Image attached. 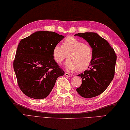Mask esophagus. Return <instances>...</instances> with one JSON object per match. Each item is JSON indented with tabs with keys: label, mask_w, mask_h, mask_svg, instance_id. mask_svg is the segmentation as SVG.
Wrapping results in <instances>:
<instances>
[{
	"label": "esophagus",
	"mask_w": 130,
	"mask_h": 130,
	"mask_svg": "<svg viewBox=\"0 0 130 130\" xmlns=\"http://www.w3.org/2000/svg\"><path fill=\"white\" fill-rule=\"evenodd\" d=\"M65 76H68V77H71V76H73L72 74H69V73H67V72H66V73H65Z\"/></svg>",
	"instance_id": "34e87169"
}]
</instances>
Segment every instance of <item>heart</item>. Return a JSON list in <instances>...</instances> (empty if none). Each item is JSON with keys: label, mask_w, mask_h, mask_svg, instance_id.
Returning a JSON list of instances; mask_svg holds the SVG:
<instances>
[{"label": "heart", "mask_w": 130, "mask_h": 130, "mask_svg": "<svg viewBox=\"0 0 130 130\" xmlns=\"http://www.w3.org/2000/svg\"><path fill=\"white\" fill-rule=\"evenodd\" d=\"M68 55L65 68L70 72L83 71L90 67L93 59V50L88 44L73 36H68L62 42L61 46L56 45L52 50V56L60 65Z\"/></svg>", "instance_id": "obj_1"}]
</instances>
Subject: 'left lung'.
<instances>
[{"mask_svg": "<svg viewBox=\"0 0 130 130\" xmlns=\"http://www.w3.org/2000/svg\"><path fill=\"white\" fill-rule=\"evenodd\" d=\"M75 36L86 40L94 54L89 69L78 75L82 84L76 91L84 98L94 97L103 93L113 79L117 56L109 43L96 33H80Z\"/></svg>", "mask_w": 130, "mask_h": 130, "instance_id": "8db88e82", "label": "left lung"}]
</instances>
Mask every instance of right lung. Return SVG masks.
<instances>
[{"label":"right lung","mask_w":130,"mask_h":130,"mask_svg":"<svg viewBox=\"0 0 130 130\" xmlns=\"http://www.w3.org/2000/svg\"><path fill=\"white\" fill-rule=\"evenodd\" d=\"M63 37L54 32L42 31L21 40L13 68L19 88L28 97H47L58 77L64 74L52 56L54 47Z\"/></svg>","instance_id":"1"}]
</instances>
